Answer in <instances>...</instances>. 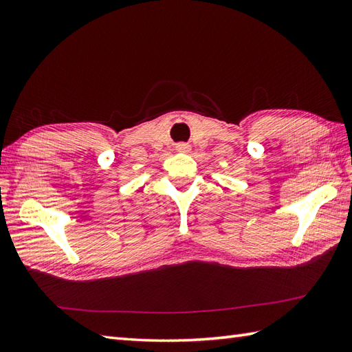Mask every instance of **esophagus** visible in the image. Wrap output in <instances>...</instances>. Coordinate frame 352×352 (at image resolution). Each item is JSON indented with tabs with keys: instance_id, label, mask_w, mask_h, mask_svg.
Masks as SVG:
<instances>
[{
	"instance_id": "34e87169",
	"label": "esophagus",
	"mask_w": 352,
	"mask_h": 352,
	"mask_svg": "<svg viewBox=\"0 0 352 352\" xmlns=\"http://www.w3.org/2000/svg\"><path fill=\"white\" fill-rule=\"evenodd\" d=\"M175 149L178 153H189L190 151V145L186 144V142H178L175 145Z\"/></svg>"
}]
</instances>
